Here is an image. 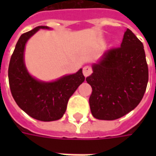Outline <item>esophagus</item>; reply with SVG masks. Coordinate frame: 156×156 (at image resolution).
Wrapping results in <instances>:
<instances>
[{
  "mask_svg": "<svg viewBox=\"0 0 156 156\" xmlns=\"http://www.w3.org/2000/svg\"><path fill=\"white\" fill-rule=\"evenodd\" d=\"M92 72H93V70H92V68L90 66H85L83 68V73L84 75V77H88L91 74Z\"/></svg>",
  "mask_w": 156,
  "mask_h": 156,
  "instance_id": "34e87169",
  "label": "esophagus"
}]
</instances>
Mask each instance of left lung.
Here are the masks:
<instances>
[{
  "label": "left lung",
  "mask_w": 156,
  "mask_h": 156,
  "mask_svg": "<svg viewBox=\"0 0 156 156\" xmlns=\"http://www.w3.org/2000/svg\"><path fill=\"white\" fill-rule=\"evenodd\" d=\"M148 79L144 46L127 29L120 47L105 51L86 78L93 90L89 98L93 116L114 120L127 115L140 103Z\"/></svg>",
  "instance_id": "8db88e82"
}]
</instances>
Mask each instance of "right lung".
<instances>
[{
  "label": "right lung",
  "mask_w": 156,
  "mask_h": 156,
  "mask_svg": "<svg viewBox=\"0 0 156 156\" xmlns=\"http://www.w3.org/2000/svg\"><path fill=\"white\" fill-rule=\"evenodd\" d=\"M39 29L49 27L39 26L20 37L10 60L9 85L16 103L29 116L41 121L58 120L63 116L68 99L85 78L82 69L49 83L39 81L29 74L24 62L25 46Z\"/></svg>",
  "instance_id": "1"
}]
</instances>
